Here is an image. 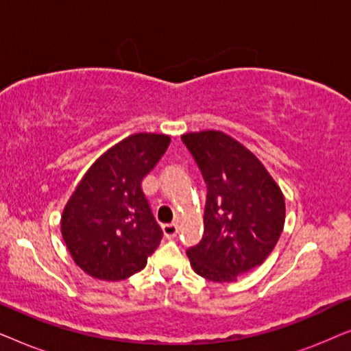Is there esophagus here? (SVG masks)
<instances>
[{"label":"esophagus","instance_id":"1","mask_svg":"<svg viewBox=\"0 0 351 351\" xmlns=\"http://www.w3.org/2000/svg\"><path fill=\"white\" fill-rule=\"evenodd\" d=\"M162 232H165V237L167 239L176 238L177 233H179V225H177V223H165V225H162Z\"/></svg>","mask_w":351,"mask_h":351}]
</instances>
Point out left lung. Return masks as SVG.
I'll use <instances>...</instances> for the list:
<instances>
[{
	"instance_id": "left-lung-1",
	"label": "left lung",
	"mask_w": 351,
	"mask_h": 351,
	"mask_svg": "<svg viewBox=\"0 0 351 351\" xmlns=\"http://www.w3.org/2000/svg\"><path fill=\"white\" fill-rule=\"evenodd\" d=\"M182 142L206 182L204 232L186 249L206 280L233 281L265 261L285 227L280 186L247 148L227 134H185Z\"/></svg>"
}]
</instances>
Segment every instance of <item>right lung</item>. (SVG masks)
Segmentation results:
<instances>
[{
	"mask_svg": "<svg viewBox=\"0 0 351 351\" xmlns=\"http://www.w3.org/2000/svg\"><path fill=\"white\" fill-rule=\"evenodd\" d=\"M171 138L134 134L89 167L62 214V237L88 275L119 281L147 265L162 239L142 179L161 160Z\"/></svg>",
	"mask_w": 351,
	"mask_h": 351,
	"instance_id": "1",
	"label": "right lung"
}]
</instances>
